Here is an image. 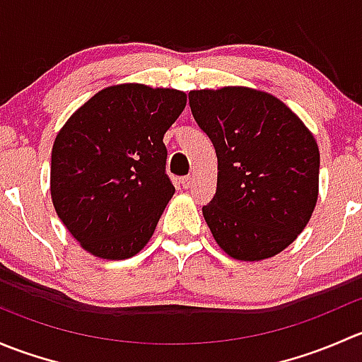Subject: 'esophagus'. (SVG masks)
I'll list each match as a JSON object with an SVG mask.
<instances>
[{
    "label": "esophagus",
    "instance_id": "esophagus-1",
    "mask_svg": "<svg viewBox=\"0 0 362 362\" xmlns=\"http://www.w3.org/2000/svg\"><path fill=\"white\" fill-rule=\"evenodd\" d=\"M180 184H182V187H184V189L192 187V177H182Z\"/></svg>",
    "mask_w": 362,
    "mask_h": 362
}]
</instances>
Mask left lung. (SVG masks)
<instances>
[{
  "label": "left lung",
  "mask_w": 362,
  "mask_h": 362,
  "mask_svg": "<svg viewBox=\"0 0 362 362\" xmlns=\"http://www.w3.org/2000/svg\"><path fill=\"white\" fill-rule=\"evenodd\" d=\"M189 105L217 154V192L203 206L217 245L238 261L280 254L319 198L313 134L279 98L250 87L191 90Z\"/></svg>",
  "instance_id": "left-lung-1"
}]
</instances>
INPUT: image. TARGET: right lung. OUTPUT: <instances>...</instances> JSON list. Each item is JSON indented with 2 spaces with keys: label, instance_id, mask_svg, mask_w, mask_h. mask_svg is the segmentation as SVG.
<instances>
[{
  "label": "right lung",
  "instance_id": "add662e5",
  "mask_svg": "<svg viewBox=\"0 0 362 362\" xmlns=\"http://www.w3.org/2000/svg\"><path fill=\"white\" fill-rule=\"evenodd\" d=\"M185 103L182 90L119 83L94 94L61 127L50 196L83 250L120 261L152 238L175 192L163 138Z\"/></svg>",
  "mask_w": 362,
  "mask_h": 362
}]
</instances>
